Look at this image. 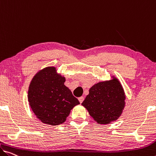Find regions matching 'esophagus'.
<instances>
[{
    "mask_svg": "<svg viewBox=\"0 0 156 156\" xmlns=\"http://www.w3.org/2000/svg\"><path fill=\"white\" fill-rule=\"evenodd\" d=\"M83 99H84V98H83V97H82V96H81V97H80V98H78L79 101H80V103H81V102H82L83 101Z\"/></svg>",
    "mask_w": 156,
    "mask_h": 156,
    "instance_id": "esophagus-1",
    "label": "esophagus"
}]
</instances>
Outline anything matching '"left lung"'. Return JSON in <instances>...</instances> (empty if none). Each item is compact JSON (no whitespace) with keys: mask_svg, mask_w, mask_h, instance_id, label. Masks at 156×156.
Wrapping results in <instances>:
<instances>
[{"mask_svg":"<svg viewBox=\"0 0 156 156\" xmlns=\"http://www.w3.org/2000/svg\"><path fill=\"white\" fill-rule=\"evenodd\" d=\"M100 81L89 89L81 103L90 116L99 124H109L116 121L126 105V95L118 79Z\"/></svg>","mask_w":156,"mask_h":156,"instance_id":"obj_1","label":"left lung"}]
</instances>
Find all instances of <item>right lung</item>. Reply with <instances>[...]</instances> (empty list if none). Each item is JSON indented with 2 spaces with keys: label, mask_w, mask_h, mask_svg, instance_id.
<instances>
[{
  "label": "right lung",
  "mask_w": 156,
  "mask_h": 156,
  "mask_svg": "<svg viewBox=\"0 0 156 156\" xmlns=\"http://www.w3.org/2000/svg\"><path fill=\"white\" fill-rule=\"evenodd\" d=\"M65 81V76L57 73L55 67L39 70L31 80L28 100L33 113L43 123H63L73 107L80 104Z\"/></svg>",
  "instance_id": "add662e5"
}]
</instances>
